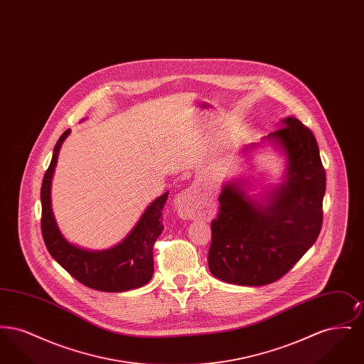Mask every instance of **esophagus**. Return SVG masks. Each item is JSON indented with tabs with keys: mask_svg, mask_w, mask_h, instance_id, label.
<instances>
[{
	"mask_svg": "<svg viewBox=\"0 0 364 364\" xmlns=\"http://www.w3.org/2000/svg\"><path fill=\"white\" fill-rule=\"evenodd\" d=\"M200 195L196 190H186L180 192L174 200L177 214L184 220H192L199 214Z\"/></svg>",
	"mask_w": 364,
	"mask_h": 364,
	"instance_id": "34e87169",
	"label": "esophagus"
}]
</instances>
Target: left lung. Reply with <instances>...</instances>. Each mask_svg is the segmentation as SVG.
Masks as SVG:
<instances>
[{
    "label": "left lung",
    "instance_id": "8db88e82",
    "mask_svg": "<svg viewBox=\"0 0 364 364\" xmlns=\"http://www.w3.org/2000/svg\"><path fill=\"white\" fill-rule=\"evenodd\" d=\"M281 122L284 127L266 139L285 153L287 180L260 204L240 188V181L225 184L218 198L208 269L229 284L260 287L277 281L310 250L322 228L326 173L316 139L294 117Z\"/></svg>",
    "mask_w": 364,
    "mask_h": 364
}]
</instances>
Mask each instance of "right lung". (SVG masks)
<instances>
[{"mask_svg":"<svg viewBox=\"0 0 364 364\" xmlns=\"http://www.w3.org/2000/svg\"><path fill=\"white\" fill-rule=\"evenodd\" d=\"M67 129L57 140L53 150L52 162L43 176L41 188L42 236L48 251L72 277L88 288L102 292H125L146 285L154 273L153 247L162 233V208L169 192L146 208L138 224L119 245L105 251H88L76 247L61 235L53 215L50 186L58 151L70 135Z\"/></svg>","mask_w":364,"mask_h":364,"instance_id":"obj_1","label":"right lung"}]
</instances>
